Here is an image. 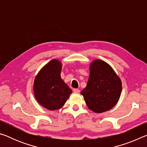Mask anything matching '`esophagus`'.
<instances>
[{
    "instance_id": "1",
    "label": "esophagus",
    "mask_w": 147,
    "mask_h": 147,
    "mask_svg": "<svg viewBox=\"0 0 147 147\" xmlns=\"http://www.w3.org/2000/svg\"><path fill=\"white\" fill-rule=\"evenodd\" d=\"M73 92H74V93H80V90H79L78 89H73Z\"/></svg>"
}]
</instances>
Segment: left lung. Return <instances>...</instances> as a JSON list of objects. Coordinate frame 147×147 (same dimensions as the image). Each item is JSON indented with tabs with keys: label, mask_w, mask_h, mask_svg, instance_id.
<instances>
[{
	"label": "left lung",
	"mask_w": 147,
	"mask_h": 147,
	"mask_svg": "<svg viewBox=\"0 0 147 147\" xmlns=\"http://www.w3.org/2000/svg\"><path fill=\"white\" fill-rule=\"evenodd\" d=\"M122 82L113 69L102 59L89 64L88 84L81 91L87 106L95 113L110 110L120 98Z\"/></svg>",
	"instance_id": "1"
}]
</instances>
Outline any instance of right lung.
Masks as SVG:
<instances>
[{"label":"right lung","instance_id":"add662e5","mask_svg":"<svg viewBox=\"0 0 147 147\" xmlns=\"http://www.w3.org/2000/svg\"><path fill=\"white\" fill-rule=\"evenodd\" d=\"M62 63L53 59L42 67L34 82V93L37 101L49 110L61 108L72 93L71 89L61 78Z\"/></svg>","mask_w":147,"mask_h":147}]
</instances>
